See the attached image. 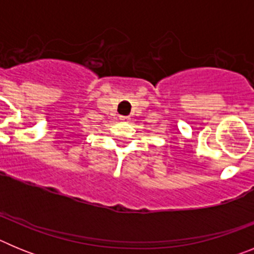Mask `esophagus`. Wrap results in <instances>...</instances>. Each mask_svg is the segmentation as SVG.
Instances as JSON below:
<instances>
[{"mask_svg":"<svg viewBox=\"0 0 254 254\" xmlns=\"http://www.w3.org/2000/svg\"><path fill=\"white\" fill-rule=\"evenodd\" d=\"M131 120L129 117H125V116H121V121H123V122H128V121Z\"/></svg>","mask_w":254,"mask_h":254,"instance_id":"esophagus-1","label":"esophagus"}]
</instances>
